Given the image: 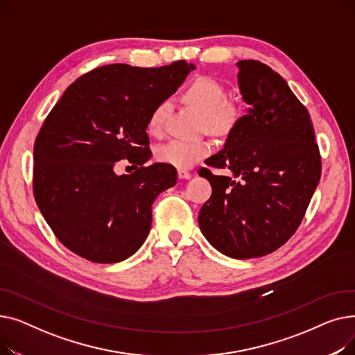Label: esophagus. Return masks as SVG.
Masks as SVG:
<instances>
[{
    "instance_id": "34e87169",
    "label": "esophagus",
    "mask_w": 355,
    "mask_h": 355,
    "mask_svg": "<svg viewBox=\"0 0 355 355\" xmlns=\"http://www.w3.org/2000/svg\"><path fill=\"white\" fill-rule=\"evenodd\" d=\"M178 178L180 180H190L191 178V174L187 171V170H178Z\"/></svg>"
}]
</instances>
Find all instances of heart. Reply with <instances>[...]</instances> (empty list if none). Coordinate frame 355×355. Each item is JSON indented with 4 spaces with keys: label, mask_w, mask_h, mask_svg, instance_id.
<instances>
[{
    "label": "heart",
    "mask_w": 355,
    "mask_h": 355,
    "mask_svg": "<svg viewBox=\"0 0 355 355\" xmlns=\"http://www.w3.org/2000/svg\"><path fill=\"white\" fill-rule=\"evenodd\" d=\"M184 98L204 114V121L214 134H227L237 121V112L225 103L226 92L209 76L194 78L184 90ZM170 101L164 99L155 105L148 118V128L159 134L170 110ZM211 153V144L206 139H171L157 149L159 161L177 168H190Z\"/></svg>",
    "instance_id": "1"
}]
</instances>
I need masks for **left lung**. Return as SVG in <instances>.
Segmentation results:
<instances>
[{
	"instance_id": "8db88e82",
	"label": "left lung",
	"mask_w": 355,
	"mask_h": 355,
	"mask_svg": "<svg viewBox=\"0 0 355 355\" xmlns=\"http://www.w3.org/2000/svg\"><path fill=\"white\" fill-rule=\"evenodd\" d=\"M237 67L249 109L221 151L206 159L232 175L198 171L213 189L198 225L220 253L252 259L285 245L301 225L321 178V157L308 110L281 74L256 60Z\"/></svg>"
}]
</instances>
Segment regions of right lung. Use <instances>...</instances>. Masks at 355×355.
<instances>
[{"label":"right lung","instance_id":"1","mask_svg":"<svg viewBox=\"0 0 355 355\" xmlns=\"http://www.w3.org/2000/svg\"><path fill=\"white\" fill-rule=\"evenodd\" d=\"M193 63L144 69L109 64L71 83L46 118L34 144V197L62 243L90 262L118 263L151 230L153 202L177 182L173 165L153 157L148 118L182 85ZM126 157L140 165L118 176Z\"/></svg>","mask_w":355,"mask_h":355}]
</instances>
